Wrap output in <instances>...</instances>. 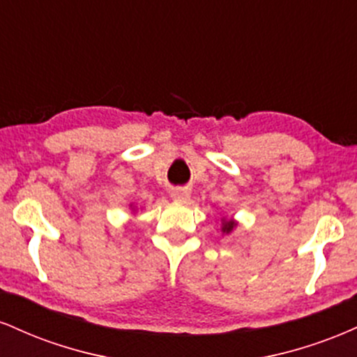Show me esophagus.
Listing matches in <instances>:
<instances>
[{"label": "esophagus", "instance_id": "esophagus-1", "mask_svg": "<svg viewBox=\"0 0 357 357\" xmlns=\"http://www.w3.org/2000/svg\"><path fill=\"white\" fill-rule=\"evenodd\" d=\"M171 198L178 203H188L190 202V192L186 190H181V188H176V190L171 191Z\"/></svg>", "mask_w": 357, "mask_h": 357}]
</instances>
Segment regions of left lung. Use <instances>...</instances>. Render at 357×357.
<instances>
[{
  "label": "left lung",
  "mask_w": 357,
  "mask_h": 357,
  "mask_svg": "<svg viewBox=\"0 0 357 357\" xmlns=\"http://www.w3.org/2000/svg\"><path fill=\"white\" fill-rule=\"evenodd\" d=\"M238 227V221L233 220V218H227V216H223V218L220 220V231L221 235H230L233 233V230Z\"/></svg>",
  "instance_id": "8db88e82"
}]
</instances>
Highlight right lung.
Segmentation results:
<instances>
[{"label":"right lung","instance_id":"1","mask_svg":"<svg viewBox=\"0 0 357 357\" xmlns=\"http://www.w3.org/2000/svg\"><path fill=\"white\" fill-rule=\"evenodd\" d=\"M130 210H132V215H136V210H137V206H136V204H132V203H130Z\"/></svg>","mask_w":357,"mask_h":357}]
</instances>
